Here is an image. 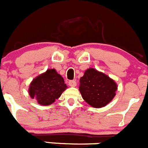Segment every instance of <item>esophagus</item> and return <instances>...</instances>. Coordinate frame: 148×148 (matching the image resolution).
Here are the masks:
<instances>
[{
  "label": "esophagus",
  "instance_id": "1",
  "mask_svg": "<svg viewBox=\"0 0 148 148\" xmlns=\"http://www.w3.org/2000/svg\"><path fill=\"white\" fill-rule=\"evenodd\" d=\"M69 85L70 86L74 87V86H77V82H76L75 80H71V81L69 82Z\"/></svg>",
  "mask_w": 148,
  "mask_h": 148
}]
</instances>
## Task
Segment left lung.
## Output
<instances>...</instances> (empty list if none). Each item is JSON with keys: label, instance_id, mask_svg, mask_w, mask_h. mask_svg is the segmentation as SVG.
<instances>
[{"label": "left lung", "instance_id": "obj_1", "mask_svg": "<svg viewBox=\"0 0 148 148\" xmlns=\"http://www.w3.org/2000/svg\"><path fill=\"white\" fill-rule=\"evenodd\" d=\"M79 82V88L82 98L95 108L103 107L111 102L117 89L114 80L93 68L85 71Z\"/></svg>", "mask_w": 148, "mask_h": 148}]
</instances>
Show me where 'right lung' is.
Returning a JSON list of instances; mask_svg holds the SVG:
<instances>
[{"instance_id":"1","label":"right lung","mask_w":148,"mask_h":148,"mask_svg":"<svg viewBox=\"0 0 148 148\" xmlns=\"http://www.w3.org/2000/svg\"><path fill=\"white\" fill-rule=\"evenodd\" d=\"M66 88L63 77L54 69H51L33 79L28 93L39 104L50 105L60 97Z\"/></svg>"}]
</instances>
